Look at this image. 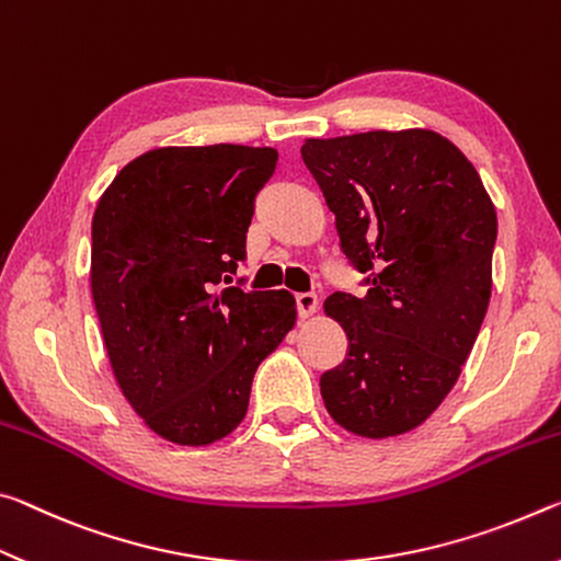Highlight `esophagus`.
I'll list each match as a JSON object with an SVG mask.
<instances>
[{"label": "esophagus", "mask_w": 561, "mask_h": 561, "mask_svg": "<svg viewBox=\"0 0 561 561\" xmlns=\"http://www.w3.org/2000/svg\"><path fill=\"white\" fill-rule=\"evenodd\" d=\"M296 308H298V316L300 318L313 316L316 308H318V296H316V293H298V296H296Z\"/></svg>", "instance_id": "1"}]
</instances>
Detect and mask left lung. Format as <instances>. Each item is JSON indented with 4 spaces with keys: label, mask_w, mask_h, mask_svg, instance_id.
Wrapping results in <instances>:
<instances>
[{
    "label": "left lung",
    "mask_w": 561,
    "mask_h": 561,
    "mask_svg": "<svg viewBox=\"0 0 561 561\" xmlns=\"http://www.w3.org/2000/svg\"><path fill=\"white\" fill-rule=\"evenodd\" d=\"M300 153L367 286L325 300L347 357L320 394L355 435H402L447 398L477 341L497 214L467 156L427 128L308 139Z\"/></svg>",
    "instance_id": "1"
}]
</instances>
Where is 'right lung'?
<instances>
[{
    "mask_svg": "<svg viewBox=\"0 0 561 561\" xmlns=\"http://www.w3.org/2000/svg\"><path fill=\"white\" fill-rule=\"evenodd\" d=\"M278 151L169 146L116 173L91 220V296L118 388L156 435L241 425L259 365L296 323L288 290H243L255 196Z\"/></svg>",
    "mask_w": 561,
    "mask_h": 561,
    "instance_id": "1",
    "label": "right lung"
}]
</instances>
